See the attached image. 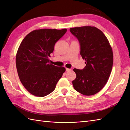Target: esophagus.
I'll list each match as a JSON object with an SVG mask.
<instances>
[{"instance_id": "1", "label": "esophagus", "mask_w": 130, "mask_h": 130, "mask_svg": "<svg viewBox=\"0 0 130 130\" xmlns=\"http://www.w3.org/2000/svg\"><path fill=\"white\" fill-rule=\"evenodd\" d=\"M71 70V69H68V68H66V71H70Z\"/></svg>"}]
</instances>
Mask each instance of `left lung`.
Returning a JSON list of instances; mask_svg holds the SVG:
<instances>
[{
  "mask_svg": "<svg viewBox=\"0 0 130 130\" xmlns=\"http://www.w3.org/2000/svg\"><path fill=\"white\" fill-rule=\"evenodd\" d=\"M70 31L79 41L80 55L85 60L83 70L74 69L76 79L74 89L90 96L99 92L106 85L113 65V53L106 37L95 26L75 27Z\"/></svg>",
  "mask_w": 130,
  "mask_h": 130,
  "instance_id": "1",
  "label": "left lung"
}]
</instances>
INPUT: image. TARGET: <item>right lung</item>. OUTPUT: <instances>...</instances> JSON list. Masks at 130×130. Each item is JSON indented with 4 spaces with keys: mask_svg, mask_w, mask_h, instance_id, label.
Segmentation results:
<instances>
[{
    "mask_svg": "<svg viewBox=\"0 0 130 130\" xmlns=\"http://www.w3.org/2000/svg\"><path fill=\"white\" fill-rule=\"evenodd\" d=\"M67 29H41L27 35L21 43L16 55L18 76L24 87L31 94L39 96L49 95L66 69L51 64L49 57L54 46Z\"/></svg>",
    "mask_w": 130,
    "mask_h": 130,
    "instance_id": "right-lung-1",
    "label": "right lung"
}]
</instances>
